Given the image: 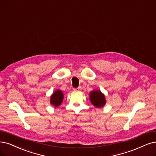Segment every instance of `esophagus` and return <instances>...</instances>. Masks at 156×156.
Masks as SVG:
<instances>
[{
    "label": "esophagus",
    "mask_w": 156,
    "mask_h": 156,
    "mask_svg": "<svg viewBox=\"0 0 156 156\" xmlns=\"http://www.w3.org/2000/svg\"><path fill=\"white\" fill-rule=\"evenodd\" d=\"M73 90H74V91H81L82 87H78V88H74V89H73Z\"/></svg>",
    "instance_id": "obj_1"
}]
</instances>
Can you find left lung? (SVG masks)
Here are the masks:
<instances>
[{
	"mask_svg": "<svg viewBox=\"0 0 156 156\" xmlns=\"http://www.w3.org/2000/svg\"><path fill=\"white\" fill-rule=\"evenodd\" d=\"M89 100L92 104L96 108L103 107L106 103L105 94L99 90L91 91L89 94Z\"/></svg>",
	"mask_w": 156,
	"mask_h": 156,
	"instance_id": "8db88e82",
	"label": "left lung"
}]
</instances>
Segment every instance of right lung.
<instances>
[{"label": "right lung", "instance_id": "1", "mask_svg": "<svg viewBox=\"0 0 156 156\" xmlns=\"http://www.w3.org/2000/svg\"><path fill=\"white\" fill-rule=\"evenodd\" d=\"M63 100V93L61 90L58 89L51 94L50 97V103L55 107H58L62 104Z\"/></svg>", "mask_w": 156, "mask_h": 156}]
</instances>
